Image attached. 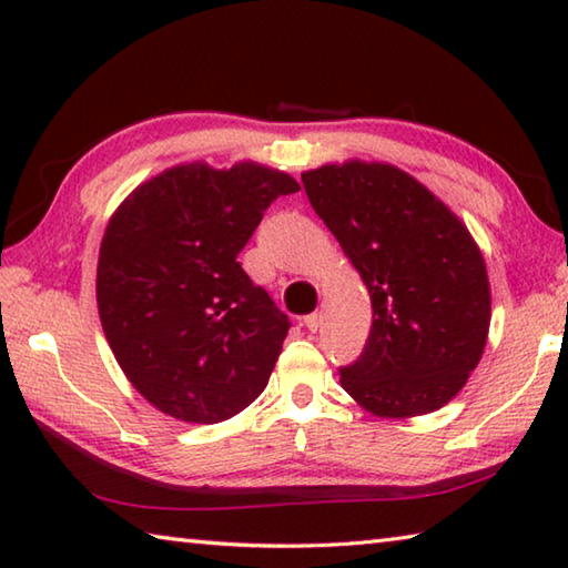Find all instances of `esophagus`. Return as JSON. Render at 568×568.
I'll return each instance as SVG.
<instances>
[{"label":"esophagus","instance_id":"1","mask_svg":"<svg viewBox=\"0 0 568 568\" xmlns=\"http://www.w3.org/2000/svg\"><path fill=\"white\" fill-rule=\"evenodd\" d=\"M305 328L307 331H311V333H315V331H318L321 328V315L318 313H311V315H305Z\"/></svg>","mask_w":568,"mask_h":568}]
</instances>
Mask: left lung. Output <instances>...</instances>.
Wrapping results in <instances>:
<instances>
[{
	"instance_id": "left-lung-1",
	"label": "left lung",
	"mask_w": 568,
	"mask_h": 568,
	"mask_svg": "<svg viewBox=\"0 0 568 568\" xmlns=\"http://www.w3.org/2000/svg\"><path fill=\"white\" fill-rule=\"evenodd\" d=\"M301 178L371 295L368 343L341 371L343 390L378 418L444 408L478 365L491 325V285L474 235L390 162H328Z\"/></svg>"
}]
</instances>
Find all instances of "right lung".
I'll use <instances>...</instances> for the list:
<instances>
[{
	"instance_id": "add662e5",
	"label": "right lung",
	"mask_w": 568,
	"mask_h": 568,
	"mask_svg": "<svg viewBox=\"0 0 568 568\" xmlns=\"http://www.w3.org/2000/svg\"><path fill=\"white\" fill-rule=\"evenodd\" d=\"M301 185L283 170L203 160L134 187L104 227L98 311L132 388L185 423H220L267 386L287 315L237 253L267 205Z\"/></svg>"
}]
</instances>
